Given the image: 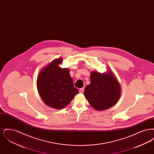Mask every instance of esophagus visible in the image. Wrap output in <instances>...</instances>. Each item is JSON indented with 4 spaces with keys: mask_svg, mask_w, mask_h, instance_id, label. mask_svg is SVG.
I'll return each mask as SVG.
<instances>
[{
    "mask_svg": "<svg viewBox=\"0 0 154 154\" xmlns=\"http://www.w3.org/2000/svg\"><path fill=\"white\" fill-rule=\"evenodd\" d=\"M84 88H81L79 89V92H80V93H83L84 92Z\"/></svg>",
    "mask_w": 154,
    "mask_h": 154,
    "instance_id": "34e87169",
    "label": "esophagus"
}]
</instances>
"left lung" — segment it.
Returning <instances> with one entry per match:
<instances>
[{
    "label": "left lung",
    "mask_w": 154,
    "mask_h": 154,
    "mask_svg": "<svg viewBox=\"0 0 154 154\" xmlns=\"http://www.w3.org/2000/svg\"><path fill=\"white\" fill-rule=\"evenodd\" d=\"M90 80L84 94L94 109L107 110L118 102L121 94V85L110 69L104 73L91 72Z\"/></svg>",
    "instance_id": "1"
}]
</instances>
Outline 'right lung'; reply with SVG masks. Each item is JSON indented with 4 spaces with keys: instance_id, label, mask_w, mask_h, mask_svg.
<instances>
[{
    "instance_id": "add662e5",
    "label": "right lung",
    "mask_w": 154,
    "mask_h": 154,
    "mask_svg": "<svg viewBox=\"0 0 154 154\" xmlns=\"http://www.w3.org/2000/svg\"><path fill=\"white\" fill-rule=\"evenodd\" d=\"M63 59H55L43 68L37 79L38 94L44 103L57 110L65 108L79 92L68 68L59 66Z\"/></svg>"
}]
</instances>
